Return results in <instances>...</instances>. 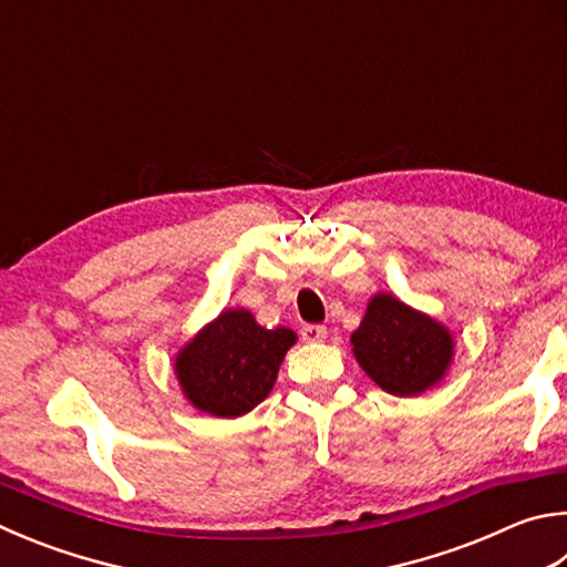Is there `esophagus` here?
<instances>
[{
	"label": "esophagus",
	"instance_id": "1",
	"mask_svg": "<svg viewBox=\"0 0 567 567\" xmlns=\"http://www.w3.org/2000/svg\"><path fill=\"white\" fill-rule=\"evenodd\" d=\"M324 337H327V327H322V324H305L302 327L305 342H322Z\"/></svg>",
	"mask_w": 567,
	"mask_h": 567
}]
</instances>
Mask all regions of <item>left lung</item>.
<instances>
[{
	"label": "left lung",
	"mask_w": 567,
	"mask_h": 567,
	"mask_svg": "<svg viewBox=\"0 0 567 567\" xmlns=\"http://www.w3.org/2000/svg\"><path fill=\"white\" fill-rule=\"evenodd\" d=\"M451 329L399 297L379 292L352 332V352L372 382L394 396L434 389L454 362Z\"/></svg>",
	"instance_id": "1"
}]
</instances>
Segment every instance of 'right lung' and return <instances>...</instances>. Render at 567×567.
<instances>
[{
    "mask_svg": "<svg viewBox=\"0 0 567 567\" xmlns=\"http://www.w3.org/2000/svg\"><path fill=\"white\" fill-rule=\"evenodd\" d=\"M297 334L267 329L245 307L223 310L176 354V379L193 409L220 419L252 411L275 386Z\"/></svg>",
    "mask_w": 567,
    "mask_h": 567,
    "instance_id": "add662e5",
    "label": "right lung"
}]
</instances>
